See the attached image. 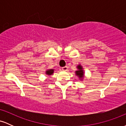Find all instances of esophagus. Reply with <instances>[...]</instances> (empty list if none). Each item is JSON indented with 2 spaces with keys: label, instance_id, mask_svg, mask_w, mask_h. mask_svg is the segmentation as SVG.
Segmentation results:
<instances>
[{
  "label": "esophagus",
  "instance_id": "1",
  "mask_svg": "<svg viewBox=\"0 0 126 126\" xmlns=\"http://www.w3.org/2000/svg\"><path fill=\"white\" fill-rule=\"evenodd\" d=\"M62 70H63V71H66V70H67V66H64V67H63L62 68Z\"/></svg>",
  "mask_w": 126,
  "mask_h": 126
}]
</instances>
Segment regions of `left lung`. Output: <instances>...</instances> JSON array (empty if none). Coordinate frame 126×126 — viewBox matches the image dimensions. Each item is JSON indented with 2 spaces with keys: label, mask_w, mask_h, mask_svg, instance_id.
<instances>
[{
  "label": "left lung",
  "mask_w": 126,
  "mask_h": 126,
  "mask_svg": "<svg viewBox=\"0 0 126 126\" xmlns=\"http://www.w3.org/2000/svg\"><path fill=\"white\" fill-rule=\"evenodd\" d=\"M78 69H79V70L76 71V75H78L79 78H82L83 76V70H82V67L80 66H78Z\"/></svg>",
  "instance_id": "obj_1"
}]
</instances>
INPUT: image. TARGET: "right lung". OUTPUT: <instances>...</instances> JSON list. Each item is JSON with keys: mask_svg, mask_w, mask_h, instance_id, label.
<instances>
[{"mask_svg": "<svg viewBox=\"0 0 126 126\" xmlns=\"http://www.w3.org/2000/svg\"><path fill=\"white\" fill-rule=\"evenodd\" d=\"M53 73V69H50V70H47V71H46V73H47V74L48 75H51Z\"/></svg>", "mask_w": 126, "mask_h": 126, "instance_id": "1", "label": "right lung"}]
</instances>
